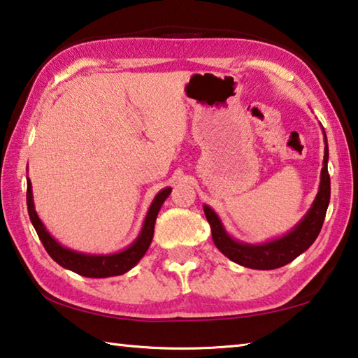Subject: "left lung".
Masks as SVG:
<instances>
[{
  "mask_svg": "<svg viewBox=\"0 0 358 358\" xmlns=\"http://www.w3.org/2000/svg\"><path fill=\"white\" fill-rule=\"evenodd\" d=\"M327 161H329V147L325 145L324 167L322 172H320V186L311 210L308 211V215L303 217V221L292 232L284 235L282 238L270 241V243L257 246L243 245L232 240L226 234L215 211L205 205L203 211L211 227V237H213L217 250L230 260H234V262L256 270L280 268V266L292 262L303 251H306L314 243V240L317 238L325 220L327 208H329L330 175L329 169H327Z\"/></svg>",
  "mask_w": 358,
  "mask_h": 358,
  "instance_id": "1",
  "label": "left lung"
}]
</instances>
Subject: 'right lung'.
<instances>
[{
    "mask_svg": "<svg viewBox=\"0 0 358 358\" xmlns=\"http://www.w3.org/2000/svg\"><path fill=\"white\" fill-rule=\"evenodd\" d=\"M169 194H171V187H166V189H162L155 197L148 215L145 217L141 235H138V238L128 248V250L121 251L118 254H110V256H88V254H80V252L66 250V248L57 243V240H53L52 235L47 232L44 224L41 222V220L34 211L33 196H31V181H29V178L27 180L28 215L36 229V232H38V237L41 238L42 245H44L45 251L48 252V256L55 260L57 264L64 266V268L76 271V273L87 278H108V276L123 275L128 270H131L132 266H134L138 260L143 257V254L147 252L151 240H153L155 222H156L157 213H159L161 205L164 203V201L169 197Z\"/></svg>",
    "mask_w": 358,
    "mask_h": 358,
    "instance_id": "right-lung-1",
    "label": "right lung"
}]
</instances>
